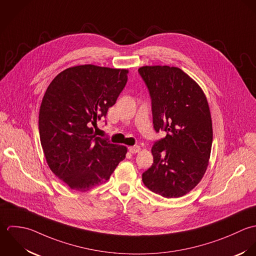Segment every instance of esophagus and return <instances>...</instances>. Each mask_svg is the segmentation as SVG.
I'll use <instances>...</instances> for the list:
<instances>
[{"label":"esophagus","instance_id":"1","mask_svg":"<svg viewBox=\"0 0 256 256\" xmlns=\"http://www.w3.org/2000/svg\"><path fill=\"white\" fill-rule=\"evenodd\" d=\"M128 152H130V154H138V152H140V148L138 146H130L128 148Z\"/></svg>","mask_w":256,"mask_h":256}]
</instances>
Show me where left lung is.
Listing matches in <instances>:
<instances>
[{"label": "left lung", "mask_w": 256, "mask_h": 256, "mask_svg": "<svg viewBox=\"0 0 256 256\" xmlns=\"http://www.w3.org/2000/svg\"><path fill=\"white\" fill-rule=\"evenodd\" d=\"M138 73L152 98L154 130L167 132L154 142V164L142 173V182L162 197H182L198 185L208 164V104L201 87L178 67L144 66Z\"/></svg>", "instance_id": "8db88e82"}]
</instances>
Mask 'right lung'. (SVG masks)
<instances>
[{
	"mask_svg": "<svg viewBox=\"0 0 256 256\" xmlns=\"http://www.w3.org/2000/svg\"><path fill=\"white\" fill-rule=\"evenodd\" d=\"M126 69L92 64L65 69L50 84L38 118L40 142L52 172L85 192L106 181L126 158V148L95 134L128 82Z\"/></svg>",
	"mask_w": 256,
	"mask_h": 256,
	"instance_id": "1",
	"label": "right lung"
}]
</instances>
